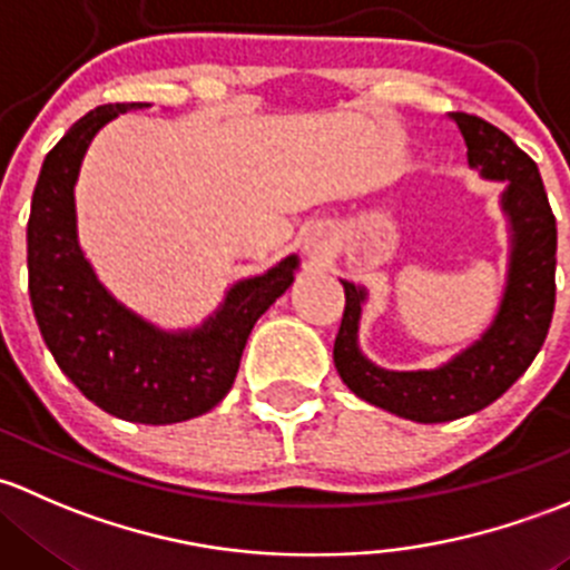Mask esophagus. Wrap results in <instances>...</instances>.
Returning a JSON list of instances; mask_svg holds the SVG:
<instances>
[{"label":"esophagus","instance_id":"34e87169","mask_svg":"<svg viewBox=\"0 0 570 570\" xmlns=\"http://www.w3.org/2000/svg\"><path fill=\"white\" fill-rule=\"evenodd\" d=\"M304 249H307V255L313 257V261H318V257H321V252H324V246H321V244H315V242H307V246H304Z\"/></svg>","mask_w":570,"mask_h":570}]
</instances>
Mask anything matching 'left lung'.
I'll return each instance as SVG.
<instances>
[{
	"instance_id": "1",
	"label": "left lung",
	"mask_w": 570,
	"mask_h": 570,
	"mask_svg": "<svg viewBox=\"0 0 570 570\" xmlns=\"http://www.w3.org/2000/svg\"><path fill=\"white\" fill-rule=\"evenodd\" d=\"M453 120L469 148V164L485 178L508 184L502 208L510 216L513 252L494 324L472 348L439 371H381L356 345L365 291L343 283L345 309L334 337V367L345 386L362 401L416 422L459 420L494 403L532 365L554 315L557 219L538 164L483 117L453 111Z\"/></svg>"
}]
</instances>
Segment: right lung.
I'll use <instances>...</instances> for the list:
<instances>
[{
    "label": "right lung",
    "mask_w": 570,
    "mask_h": 570,
    "mask_svg": "<svg viewBox=\"0 0 570 570\" xmlns=\"http://www.w3.org/2000/svg\"><path fill=\"white\" fill-rule=\"evenodd\" d=\"M139 107L148 104L92 109L46 156L27 222L29 302L51 356L87 401L120 420L169 425L210 412L230 392L252 326L291 287L298 261L291 255L233 285L195 332H158L117 304L76 242L73 184L98 128Z\"/></svg>",
    "instance_id": "obj_1"
}]
</instances>
